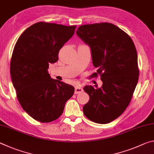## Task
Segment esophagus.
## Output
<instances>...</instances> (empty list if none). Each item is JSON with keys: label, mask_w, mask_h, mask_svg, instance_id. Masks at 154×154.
I'll return each instance as SVG.
<instances>
[{"label": "esophagus", "mask_w": 154, "mask_h": 154, "mask_svg": "<svg viewBox=\"0 0 154 154\" xmlns=\"http://www.w3.org/2000/svg\"><path fill=\"white\" fill-rule=\"evenodd\" d=\"M83 91V90L82 88H81L79 86H76V87H75V94H77L82 93Z\"/></svg>", "instance_id": "1"}]
</instances>
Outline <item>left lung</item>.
<instances>
[{
    "label": "left lung",
    "instance_id": "left-lung-1",
    "mask_svg": "<svg viewBox=\"0 0 154 154\" xmlns=\"http://www.w3.org/2000/svg\"><path fill=\"white\" fill-rule=\"evenodd\" d=\"M76 33L90 48L93 65L103 82L100 88H83L90 96L83 113L95 123H109L126 110L137 86L139 71L136 48L124 31L110 23L82 25ZM97 75L95 72L92 76Z\"/></svg>",
    "mask_w": 154,
    "mask_h": 154
}]
</instances>
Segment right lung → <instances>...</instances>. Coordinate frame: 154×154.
Instances as JSON below:
<instances>
[{
	"label": "right lung",
	"instance_id": "obj_1",
	"mask_svg": "<svg viewBox=\"0 0 154 154\" xmlns=\"http://www.w3.org/2000/svg\"><path fill=\"white\" fill-rule=\"evenodd\" d=\"M76 26L38 22L18 38L10 64L17 97L23 109L38 122H51L63 113L75 88L51 79L49 64L58 60V53L74 35Z\"/></svg>",
	"mask_w": 154,
	"mask_h": 154
}]
</instances>
